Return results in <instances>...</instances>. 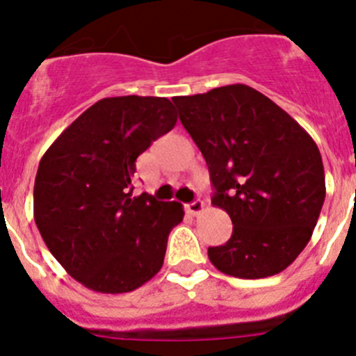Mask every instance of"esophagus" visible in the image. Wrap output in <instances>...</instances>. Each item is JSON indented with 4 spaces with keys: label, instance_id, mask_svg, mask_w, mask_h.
<instances>
[{
    "label": "esophagus",
    "instance_id": "esophagus-1",
    "mask_svg": "<svg viewBox=\"0 0 356 356\" xmlns=\"http://www.w3.org/2000/svg\"><path fill=\"white\" fill-rule=\"evenodd\" d=\"M203 209H205V203L201 200H194L193 203H187V205H185V210H187L191 216H197V213L203 212Z\"/></svg>",
    "mask_w": 356,
    "mask_h": 356
}]
</instances>
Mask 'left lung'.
Masks as SVG:
<instances>
[{
    "label": "left lung",
    "instance_id": "8db88e82",
    "mask_svg": "<svg viewBox=\"0 0 356 356\" xmlns=\"http://www.w3.org/2000/svg\"><path fill=\"white\" fill-rule=\"evenodd\" d=\"M209 165L212 203L234 234L209 259L235 278H267L305 250L325 203L317 144L275 102L248 85L172 97Z\"/></svg>",
    "mask_w": 356,
    "mask_h": 356
}]
</instances>
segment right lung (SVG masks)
Here are the masks:
<instances>
[{
	"instance_id": "obj_1",
	"label": "right lung",
	"mask_w": 356,
	"mask_h": 356,
	"mask_svg": "<svg viewBox=\"0 0 356 356\" xmlns=\"http://www.w3.org/2000/svg\"><path fill=\"white\" fill-rule=\"evenodd\" d=\"M176 121L168 97H105L40 159L35 225L53 257L90 291L131 292L160 271L184 207L146 193L131 196V180L137 156Z\"/></svg>"
}]
</instances>
